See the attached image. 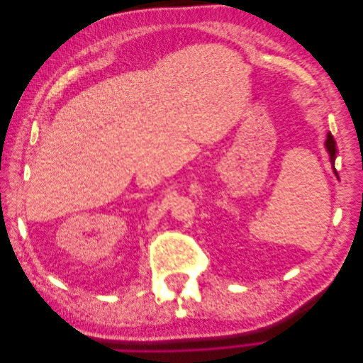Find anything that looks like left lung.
I'll use <instances>...</instances> for the list:
<instances>
[{"instance_id": "left-lung-1", "label": "left lung", "mask_w": 363, "mask_h": 363, "mask_svg": "<svg viewBox=\"0 0 363 363\" xmlns=\"http://www.w3.org/2000/svg\"><path fill=\"white\" fill-rule=\"evenodd\" d=\"M325 150L328 152V156H330V162L333 164V169H335V159H336V152H337V148H336V142H335V138L332 136V133L327 135V140H325ZM335 174L337 175V171L335 169Z\"/></svg>"}]
</instances>
